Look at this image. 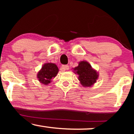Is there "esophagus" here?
I'll return each mask as SVG.
<instances>
[{"instance_id":"esophagus-1","label":"esophagus","mask_w":134,"mask_h":134,"mask_svg":"<svg viewBox=\"0 0 134 134\" xmlns=\"http://www.w3.org/2000/svg\"><path fill=\"white\" fill-rule=\"evenodd\" d=\"M69 65H62L60 68V70H62V71H65V70H69Z\"/></svg>"}]
</instances>
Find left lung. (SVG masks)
Returning a JSON list of instances; mask_svg holds the SVG:
<instances>
[{
  "mask_svg": "<svg viewBox=\"0 0 134 134\" xmlns=\"http://www.w3.org/2000/svg\"><path fill=\"white\" fill-rule=\"evenodd\" d=\"M74 70L79 76V80L83 86L89 87L96 82L98 78V72L93 69L91 65L86 61L79 62V65Z\"/></svg>",
  "mask_w": 134,
  "mask_h": 134,
  "instance_id": "obj_1",
  "label": "left lung"
}]
</instances>
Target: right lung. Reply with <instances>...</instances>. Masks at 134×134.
Segmentation results:
<instances>
[{"mask_svg":"<svg viewBox=\"0 0 134 134\" xmlns=\"http://www.w3.org/2000/svg\"><path fill=\"white\" fill-rule=\"evenodd\" d=\"M58 72V69L55 64H44L38 73V81L42 84L47 85L51 82L52 79L57 76Z\"/></svg>","mask_w":134,"mask_h":134,"instance_id":"1","label":"right lung"}]
</instances>
